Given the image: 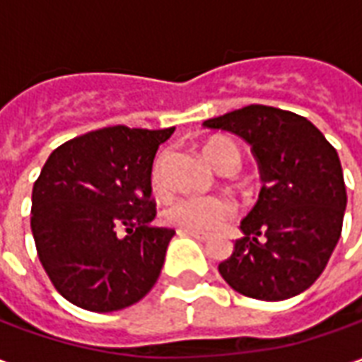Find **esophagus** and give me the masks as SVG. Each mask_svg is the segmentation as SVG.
<instances>
[{"label":"esophagus","instance_id":"esophagus-1","mask_svg":"<svg viewBox=\"0 0 362 362\" xmlns=\"http://www.w3.org/2000/svg\"><path fill=\"white\" fill-rule=\"evenodd\" d=\"M178 235L192 236V238H197V240H207L209 238V235H205V233H199V230H184V228L178 230Z\"/></svg>","mask_w":362,"mask_h":362}]
</instances>
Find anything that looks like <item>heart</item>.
I'll list each match as a JSON object with an SVG mask.
<instances>
[{"instance_id": "b5f03b06", "label": "heart", "mask_w": 362, "mask_h": 362, "mask_svg": "<svg viewBox=\"0 0 362 362\" xmlns=\"http://www.w3.org/2000/svg\"><path fill=\"white\" fill-rule=\"evenodd\" d=\"M204 155L221 173H235L240 166L243 155L235 143L225 137H215L204 145ZM166 165L168 151H160L151 165V188L155 194L166 189ZM233 204L217 196H178L173 197L163 209V217L168 225L184 230H213L233 217Z\"/></svg>"}]
</instances>
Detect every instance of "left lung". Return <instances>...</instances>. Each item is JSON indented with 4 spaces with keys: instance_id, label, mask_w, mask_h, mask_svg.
<instances>
[{
    "instance_id": "left-lung-1",
    "label": "left lung",
    "mask_w": 362,
    "mask_h": 362,
    "mask_svg": "<svg viewBox=\"0 0 362 362\" xmlns=\"http://www.w3.org/2000/svg\"><path fill=\"white\" fill-rule=\"evenodd\" d=\"M204 126L250 143L264 182L240 225L244 238L219 264L223 279L258 300L303 293L341 236L347 192L337 151L304 116L264 104L205 119Z\"/></svg>"
}]
</instances>
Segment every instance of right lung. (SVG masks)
Wrapping results in <instances>:
<instances>
[{"mask_svg": "<svg viewBox=\"0 0 362 362\" xmlns=\"http://www.w3.org/2000/svg\"><path fill=\"white\" fill-rule=\"evenodd\" d=\"M174 127L112 126L69 139L33 188L36 254L59 295L90 312L122 310L157 283L173 228L151 225V165Z\"/></svg>", "mask_w": 362, "mask_h": 362, "instance_id": "obj_1", "label": "right lung"}]
</instances>
